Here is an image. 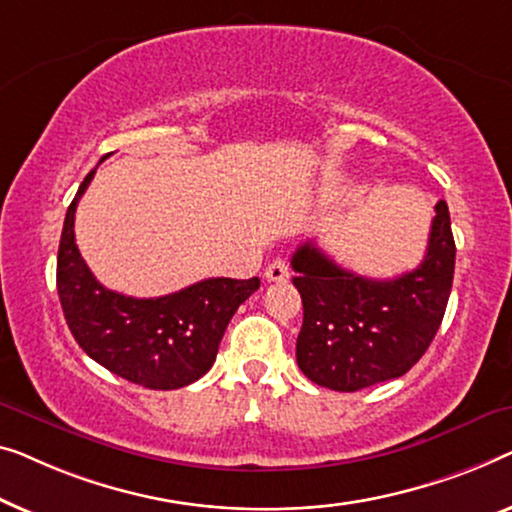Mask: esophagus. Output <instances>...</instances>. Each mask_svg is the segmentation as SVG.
<instances>
[{
    "label": "esophagus",
    "instance_id": "obj_1",
    "mask_svg": "<svg viewBox=\"0 0 512 512\" xmlns=\"http://www.w3.org/2000/svg\"><path fill=\"white\" fill-rule=\"evenodd\" d=\"M264 278L269 283H285L290 278V266H287L285 259H273V262L264 269Z\"/></svg>",
    "mask_w": 512,
    "mask_h": 512
}]
</instances>
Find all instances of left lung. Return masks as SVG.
Listing matches in <instances>:
<instances>
[{"instance_id":"obj_1","label":"left lung","mask_w":512,"mask_h":512,"mask_svg":"<svg viewBox=\"0 0 512 512\" xmlns=\"http://www.w3.org/2000/svg\"><path fill=\"white\" fill-rule=\"evenodd\" d=\"M427 255L397 278H364L338 266L313 241L292 255L294 287L304 301L297 364L308 380L336 392L399 378L434 341L455 276L450 211L434 206Z\"/></svg>"}]
</instances>
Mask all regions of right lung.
<instances>
[{
	"label": "right lung",
	"instance_id": "obj_1",
	"mask_svg": "<svg viewBox=\"0 0 512 512\" xmlns=\"http://www.w3.org/2000/svg\"><path fill=\"white\" fill-rule=\"evenodd\" d=\"M95 171L67 208L57 250L64 320L85 355L115 376L148 390H178L211 369L229 320L257 290L259 278H206L157 299L106 290L78 253L74 236L76 206Z\"/></svg>",
	"mask_w": 512,
	"mask_h": 512
}]
</instances>
